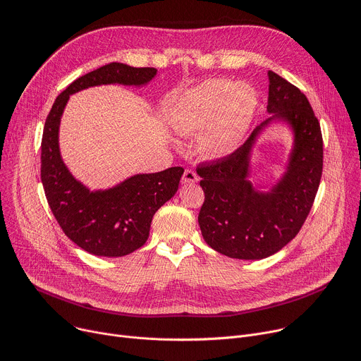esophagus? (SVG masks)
Wrapping results in <instances>:
<instances>
[{
    "label": "esophagus",
    "instance_id": "1",
    "mask_svg": "<svg viewBox=\"0 0 361 361\" xmlns=\"http://www.w3.org/2000/svg\"><path fill=\"white\" fill-rule=\"evenodd\" d=\"M197 181H198V176L192 170H185L184 171L183 178H181L183 184H192V183H197Z\"/></svg>",
    "mask_w": 361,
    "mask_h": 361
}]
</instances>
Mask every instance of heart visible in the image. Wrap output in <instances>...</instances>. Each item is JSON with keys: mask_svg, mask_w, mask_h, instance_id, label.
I'll use <instances>...</instances> for the list:
<instances>
[{"mask_svg": "<svg viewBox=\"0 0 361 361\" xmlns=\"http://www.w3.org/2000/svg\"><path fill=\"white\" fill-rule=\"evenodd\" d=\"M257 107L259 95L251 85L221 78L205 80L178 99L174 127L181 135L205 133L202 149L220 157L243 140Z\"/></svg>", "mask_w": 361, "mask_h": 361, "instance_id": "heart-1", "label": "heart"}]
</instances>
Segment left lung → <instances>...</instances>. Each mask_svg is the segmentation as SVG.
<instances>
[{"label":"left lung","instance_id":"left-lung-1","mask_svg":"<svg viewBox=\"0 0 361 361\" xmlns=\"http://www.w3.org/2000/svg\"><path fill=\"white\" fill-rule=\"evenodd\" d=\"M269 82L267 111L273 116L230 156L197 167L204 191L201 234L212 248L238 260L266 259L297 235L323 173V135L310 102L273 71ZM274 119L292 127L295 147L283 178L270 192H259L246 180L249 154L256 135Z\"/></svg>","mask_w":361,"mask_h":361}]
</instances>
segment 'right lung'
<instances>
[{
  "instance_id": "add662e5",
  "label": "right lung",
  "mask_w": 361,
  "mask_h": 361,
  "mask_svg": "<svg viewBox=\"0 0 361 361\" xmlns=\"http://www.w3.org/2000/svg\"><path fill=\"white\" fill-rule=\"evenodd\" d=\"M156 68L121 63L102 66L73 81L54 101L41 140V181L51 212L64 234L82 250L101 257H123L148 238L156 212L178 190L183 167L137 174L121 184L90 191L66 167L59 147V128L71 94L101 84L144 85Z\"/></svg>"
}]
</instances>
